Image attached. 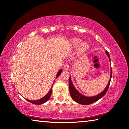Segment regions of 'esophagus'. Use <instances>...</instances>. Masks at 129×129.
Here are the masks:
<instances>
[{
  "label": "esophagus",
  "mask_w": 129,
  "mask_h": 129,
  "mask_svg": "<svg viewBox=\"0 0 129 129\" xmlns=\"http://www.w3.org/2000/svg\"><path fill=\"white\" fill-rule=\"evenodd\" d=\"M69 64L68 63H66L65 64H64V66H63V69H64V70H69Z\"/></svg>",
  "instance_id": "34e87169"
}]
</instances>
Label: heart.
I'll return each instance as SVG.
<instances>
[{
  "mask_svg": "<svg viewBox=\"0 0 129 129\" xmlns=\"http://www.w3.org/2000/svg\"><path fill=\"white\" fill-rule=\"evenodd\" d=\"M80 42L81 40L79 39H75L73 40V43L75 45H78L80 43ZM88 47H89V45H88L87 43H83L80 46V51H82V52H83V51L87 50Z\"/></svg>",
  "mask_w": 129,
  "mask_h": 129,
  "instance_id": "b5f03b06",
  "label": "heart"
}]
</instances>
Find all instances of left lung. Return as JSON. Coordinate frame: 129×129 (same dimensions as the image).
Masks as SVG:
<instances>
[{"instance_id": "left-lung-1", "label": "left lung", "mask_w": 129, "mask_h": 129, "mask_svg": "<svg viewBox=\"0 0 129 129\" xmlns=\"http://www.w3.org/2000/svg\"><path fill=\"white\" fill-rule=\"evenodd\" d=\"M106 54L108 56L109 60H110V55H109V53L106 52ZM112 72L111 71L110 79V80H109V83L107 84V87H106V89L105 90H104V91H102V92L101 93H100L99 94L97 95L96 96H92V97H87V96H83V95H82V94H80V93L75 89V87H74L73 84L72 82L71 78H70V76L69 80V86L70 96H72V98L73 99L74 101H75L76 102H77V103H78L82 104V105H90V104L94 103V102H97L98 100H99L100 99H101L102 97L105 96L107 90H108L109 85H110L111 78H112Z\"/></svg>"}]
</instances>
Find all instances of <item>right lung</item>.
Here are the masks:
<instances>
[{"label":"right lung","instance_id":"add662e5","mask_svg":"<svg viewBox=\"0 0 129 129\" xmlns=\"http://www.w3.org/2000/svg\"><path fill=\"white\" fill-rule=\"evenodd\" d=\"M61 72H62V70H60L58 72V73L57 74V76H56V78H57V77L59 76L60 75ZM51 94H52V88H51L50 91H49V92L47 93V94L46 95L45 97H43V98L40 99H39V100H30L26 99V100H27V101H28V102H30V103H31L35 104V105H42V104L45 103L46 102H47V100L49 99V98H50Z\"/></svg>","mask_w":129,"mask_h":129}]
</instances>
